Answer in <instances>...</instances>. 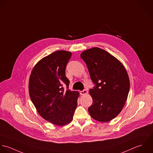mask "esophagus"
Masks as SVG:
<instances>
[{
  "label": "esophagus",
  "instance_id": "obj_1",
  "mask_svg": "<svg viewBox=\"0 0 153 153\" xmlns=\"http://www.w3.org/2000/svg\"><path fill=\"white\" fill-rule=\"evenodd\" d=\"M88 93V91H87L86 89H84L83 91H80V94H81V95H85V94H86Z\"/></svg>",
  "mask_w": 153,
  "mask_h": 153
}]
</instances>
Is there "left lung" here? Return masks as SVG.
<instances>
[{
  "mask_svg": "<svg viewBox=\"0 0 153 153\" xmlns=\"http://www.w3.org/2000/svg\"><path fill=\"white\" fill-rule=\"evenodd\" d=\"M80 57L95 85L89 91L93 103L89 113L97 121H110L121 112L128 97L130 83L126 70L117 59L97 47L84 51Z\"/></svg>",
  "mask_w": 153,
  "mask_h": 153,
  "instance_id": "left-lung-1",
  "label": "left lung"
}]
</instances>
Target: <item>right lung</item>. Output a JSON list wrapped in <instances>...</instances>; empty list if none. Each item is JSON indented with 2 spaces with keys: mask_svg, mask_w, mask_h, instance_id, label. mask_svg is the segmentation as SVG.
<instances>
[{
  "mask_svg": "<svg viewBox=\"0 0 153 153\" xmlns=\"http://www.w3.org/2000/svg\"><path fill=\"white\" fill-rule=\"evenodd\" d=\"M71 53L57 51L38 61L32 70L29 93L37 112L44 120L62 126L71 122L77 106L79 93L68 89L67 64ZM67 86L64 91L62 85Z\"/></svg>",
  "mask_w": 153,
  "mask_h": 153,
  "instance_id": "obj_1",
  "label": "right lung"
}]
</instances>
